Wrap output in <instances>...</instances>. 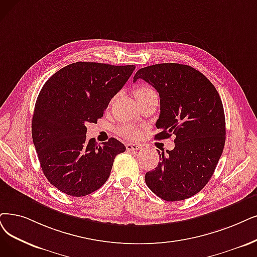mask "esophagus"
Instances as JSON below:
<instances>
[{
    "label": "esophagus",
    "instance_id": "1",
    "mask_svg": "<svg viewBox=\"0 0 257 257\" xmlns=\"http://www.w3.org/2000/svg\"><path fill=\"white\" fill-rule=\"evenodd\" d=\"M125 148L127 151H138L142 148L141 145H137V143H126Z\"/></svg>",
    "mask_w": 257,
    "mask_h": 257
}]
</instances>
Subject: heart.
<instances>
[{"label": "heart", "instance_id": "1", "mask_svg": "<svg viewBox=\"0 0 257 257\" xmlns=\"http://www.w3.org/2000/svg\"><path fill=\"white\" fill-rule=\"evenodd\" d=\"M154 94H156V93L154 91L153 88H151L149 86H140V87H137L135 90V97L137 98V100H139L143 97L150 96V95H154ZM117 133L122 137H125L127 139H135L139 135L138 128L134 125H131V124L120 125L117 128Z\"/></svg>", "mask_w": 257, "mask_h": 257}]
</instances>
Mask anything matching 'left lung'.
I'll return each instance as SVG.
<instances>
[{
  "label": "left lung",
  "mask_w": 257,
  "mask_h": 257,
  "mask_svg": "<svg viewBox=\"0 0 257 257\" xmlns=\"http://www.w3.org/2000/svg\"><path fill=\"white\" fill-rule=\"evenodd\" d=\"M143 79L160 97L155 139L175 135V148L159 152L160 162L146 174L153 193L167 201L183 200L209 182L225 141V119L218 91L200 71L178 63L140 68L134 82Z\"/></svg>",
  "instance_id": "obj_1"
}]
</instances>
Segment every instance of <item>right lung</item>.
Here are the masks:
<instances>
[{"mask_svg":"<svg viewBox=\"0 0 257 257\" xmlns=\"http://www.w3.org/2000/svg\"><path fill=\"white\" fill-rule=\"evenodd\" d=\"M135 68L77 62L45 82L35 105L32 134L44 175L59 191L81 197L106 182L115 157L125 147L112 137L97 145L86 138V124L103 117Z\"/></svg>","mask_w":257,"mask_h":257,"instance_id":"add662e5","label":"right lung"}]
</instances>
